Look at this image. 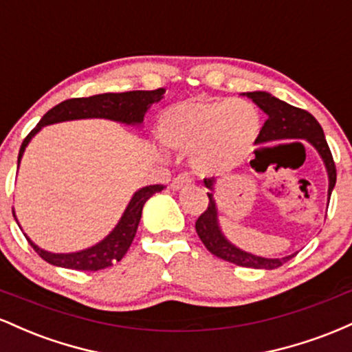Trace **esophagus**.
I'll use <instances>...</instances> for the list:
<instances>
[{
    "label": "esophagus",
    "mask_w": 352,
    "mask_h": 352,
    "mask_svg": "<svg viewBox=\"0 0 352 352\" xmlns=\"http://www.w3.org/2000/svg\"><path fill=\"white\" fill-rule=\"evenodd\" d=\"M190 177H187V175H179V177H175V179L172 180V188L173 190H180V188H184V187H187V185H190Z\"/></svg>",
    "instance_id": "esophagus-1"
}]
</instances>
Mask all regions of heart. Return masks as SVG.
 Segmentation results:
<instances>
[{
  "label": "heart",
  "instance_id": "heart-1",
  "mask_svg": "<svg viewBox=\"0 0 352 352\" xmlns=\"http://www.w3.org/2000/svg\"><path fill=\"white\" fill-rule=\"evenodd\" d=\"M261 127L260 111L250 100H199L168 107L159 120V137L172 151L190 152L199 175H220L245 162Z\"/></svg>",
  "mask_w": 352,
  "mask_h": 352
}]
</instances>
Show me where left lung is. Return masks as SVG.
Masks as SVG:
<instances>
[{"mask_svg": "<svg viewBox=\"0 0 352 352\" xmlns=\"http://www.w3.org/2000/svg\"><path fill=\"white\" fill-rule=\"evenodd\" d=\"M243 96L250 98L256 104L261 111L265 112L266 122L261 127L260 139L256 144H268L276 142V140H286V139H302L306 142L313 145L319 153V157L324 162L326 172H328V200L331 199V192H333L334 185H336V165H334L333 155L326 142L324 132L319 122L314 119L309 112L302 111L294 106H289L285 100H280L270 92L265 91H254V92H245ZM205 187L210 192L208 195V208L199 217L195 223V230L199 233L201 243L207 246V250L215 256L221 258V260L230 261V263L245 266V268H254V270H274L288 260H292L294 254H288L283 258H263L256 256V254L245 252L235 246L227 236L223 235L220 228V221H218V207L217 201L213 199V192H215L217 179H204Z\"/></svg>", "mask_w": 352, "mask_h": 352, "instance_id": "left-lung-1", "label": "left lung"}]
</instances>
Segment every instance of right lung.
Wrapping results in <instances>:
<instances>
[{
    "instance_id": "obj_1",
    "label": "right lung",
    "mask_w": 352,
    "mask_h": 352,
    "mask_svg": "<svg viewBox=\"0 0 352 352\" xmlns=\"http://www.w3.org/2000/svg\"><path fill=\"white\" fill-rule=\"evenodd\" d=\"M164 92L165 89L117 92V94L116 92H106V94L91 96V98H76L64 100V102L52 107L51 111H47L43 116V119L39 120V124L30 132V135L23 140L18 155V167L28 144L46 125L78 119H109L114 120V122L137 125L139 127V125H142L144 117L152 104L159 102L164 98ZM164 188V185H148V187L137 190L134 195H132L127 207H125L120 220L112 228V232L106 238H102L99 243L89 246L86 250H80V252L51 253L39 248L26 233H24V236L30 241V245L33 246L34 252L44 261H47V263L59 266V268L78 270V272H98V270H104L107 266H112L117 261L122 260V256L127 253L129 246H131L132 240L135 236L145 201L151 199L153 193L162 192ZM16 221H18V218H16ZM19 228H21V225H19Z\"/></svg>"
}]
</instances>
